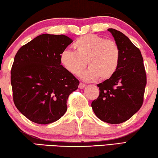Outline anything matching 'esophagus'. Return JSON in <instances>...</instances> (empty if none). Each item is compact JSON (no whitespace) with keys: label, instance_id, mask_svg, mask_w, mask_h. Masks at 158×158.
Returning <instances> with one entry per match:
<instances>
[{"label":"esophagus","instance_id":"34e87169","mask_svg":"<svg viewBox=\"0 0 158 158\" xmlns=\"http://www.w3.org/2000/svg\"><path fill=\"white\" fill-rule=\"evenodd\" d=\"M86 86V85L85 84H84V83H81L79 84V88H81V89H83V88H84Z\"/></svg>","mask_w":158,"mask_h":158}]
</instances>
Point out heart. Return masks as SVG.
<instances>
[{
	"label": "heart",
	"mask_w": 158,
	"mask_h": 158,
	"mask_svg": "<svg viewBox=\"0 0 158 158\" xmlns=\"http://www.w3.org/2000/svg\"><path fill=\"white\" fill-rule=\"evenodd\" d=\"M75 51L65 50L60 55L64 68L74 75H79L85 69L88 62L90 67L83 75L85 81L106 80L118 70L120 51L117 43L97 35H83L75 41Z\"/></svg>",
	"instance_id": "b5f03b06"
}]
</instances>
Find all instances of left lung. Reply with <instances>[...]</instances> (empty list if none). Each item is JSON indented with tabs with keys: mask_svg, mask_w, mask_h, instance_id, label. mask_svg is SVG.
Segmentation results:
<instances>
[{
	"mask_svg": "<svg viewBox=\"0 0 158 158\" xmlns=\"http://www.w3.org/2000/svg\"><path fill=\"white\" fill-rule=\"evenodd\" d=\"M120 51L118 70L111 77L98 85L100 94L91 106L104 122L119 124L140 109L143 103L147 77L140 51L126 35L109 28Z\"/></svg>",
	"mask_w": 158,
	"mask_h": 158,
	"instance_id": "8db88e82",
	"label": "left lung"
}]
</instances>
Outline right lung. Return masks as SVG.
Wrapping results in <instances>:
<instances>
[{"instance_id": "add662e5", "label": "right lung", "mask_w": 158, "mask_h": 158, "mask_svg": "<svg viewBox=\"0 0 158 158\" xmlns=\"http://www.w3.org/2000/svg\"><path fill=\"white\" fill-rule=\"evenodd\" d=\"M72 42L64 35L42 34L15 54L10 72L13 102L32 122L49 124L67 110L68 98L80 83L60 65V55Z\"/></svg>"}]
</instances>
